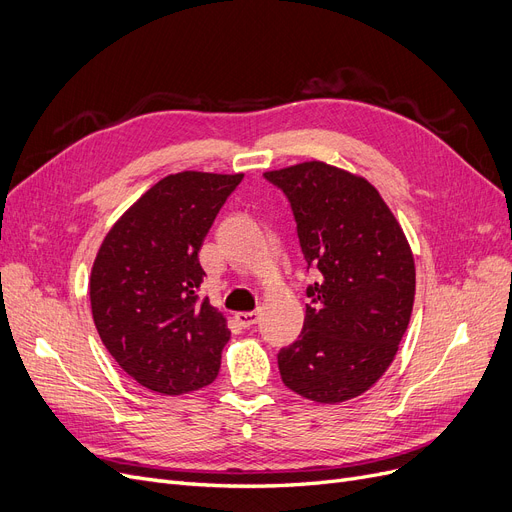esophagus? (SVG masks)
<instances>
[{
    "label": "esophagus",
    "mask_w": 512,
    "mask_h": 512,
    "mask_svg": "<svg viewBox=\"0 0 512 512\" xmlns=\"http://www.w3.org/2000/svg\"><path fill=\"white\" fill-rule=\"evenodd\" d=\"M235 319L239 321L241 327H252L258 323L260 313L258 311H248V313H235Z\"/></svg>",
    "instance_id": "obj_1"
}]
</instances>
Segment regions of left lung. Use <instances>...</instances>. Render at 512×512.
<instances>
[{
    "label": "left lung",
    "mask_w": 512,
    "mask_h": 512,
    "mask_svg": "<svg viewBox=\"0 0 512 512\" xmlns=\"http://www.w3.org/2000/svg\"><path fill=\"white\" fill-rule=\"evenodd\" d=\"M288 197L306 269L302 332L279 351L283 384L317 403L374 386L412 317L416 269L397 218L361 176L304 161L264 174Z\"/></svg>",
    "instance_id": "8db88e82"
}]
</instances>
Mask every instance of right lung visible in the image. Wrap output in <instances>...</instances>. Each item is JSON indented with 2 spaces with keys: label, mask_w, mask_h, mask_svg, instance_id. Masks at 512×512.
<instances>
[{
  "label": "right lung",
  "mask_w": 512,
  "mask_h": 512,
  "mask_svg": "<svg viewBox=\"0 0 512 512\" xmlns=\"http://www.w3.org/2000/svg\"><path fill=\"white\" fill-rule=\"evenodd\" d=\"M243 174L161 178L102 241L90 275L94 325L128 376L182 395L214 382L231 332L199 296V250Z\"/></svg>",
  "instance_id": "obj_1"
}]
</instances>
